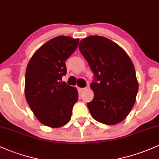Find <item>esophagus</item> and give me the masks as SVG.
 Returning <instances> with one entry per match:
<instances>
[{"label":"esophagus","mask_w":159,"mask_h":159,"mask_svg":"<svg viewBox=\"0 0 159 159\" xmlns=\"http://www.w3.org/2000/svg\"><path fill=\"white\" fill-rule=\"evenodd\" d=\"M85 89L86 88H79V87H78V90H79V92H80V93H81V92H83V90H85Z\"/></svg>","instance_id":"obj_1"}]
</instances>
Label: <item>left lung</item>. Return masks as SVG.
<instances>
[{
	"instance_id": "left-lung-1",
	"label": "left lung",
	"mask_w": 159,
	"mask_h": 159,
	"mask_svg": "<svg viewBox=\"0 0 159 159\" xmlns=\"http://www.w3.org/2000/svg\"><path fill=\"white\" fill-rule=\"evenodd\" d=\"M79 49L94 73V98L87 104L90 114L102 124H118L130 112L138 93L132 61L117 44L99 35L83 39Z\"/></svg>"
}]
</instances>
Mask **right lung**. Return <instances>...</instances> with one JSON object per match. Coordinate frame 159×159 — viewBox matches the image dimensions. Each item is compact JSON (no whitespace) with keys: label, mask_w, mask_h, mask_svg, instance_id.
Listing matches in <instances>:
<instances>
[{"label":"right lung","mask_w":159,"mask_h":159,"mask_svg":"<svg viewBox=\"0 0 159 159\" xmlns=\"http://www.w3.org/2000/svg\"><path fill=\"white\" fill-rule=\"evenodd\" d=\"M79 39L55 37L46 42L30 59L25 77V95L30 108L44 125H65L78 101L75 87L61 82L65 76V61L77 48Z\"/></svg>","instance_id":"1"}]
</instances>
